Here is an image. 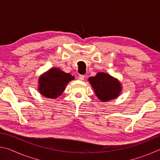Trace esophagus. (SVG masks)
I'll list each match as a JSON object with an SVG mask.
<instances>
[{
  "mask_svg": "<svg viewBox=\"0 0 160 160\" xmlns=\"http://www.w3.org/2000/svg\"><path fill=\"white\" fill-rule=\"evenodd\" d=\"M78 79L79 80H84L85 79V75H79L78 77Z\"/></svg>",
  "mask_w": 160,
  "mask_h": 160,
  "instance_id": "obj_1",
  "label": "esophagus"
}]
</instances>
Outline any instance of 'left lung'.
I'll list each match as a JSON object with an SVG mask.
<instances>
[{"mask_svg":"<svg viewBox=\"0 0 160 160\" xmlns=\"http://www.w3.org/2000/svg\"><path fill=\"white\" fill-rule=\"evenodd\" d=\"M96 95L103 102L115 99L121 91L120 82L104 72H98L96 76L89 78Z\"/></svg>","mask_w":160,"mask_h":160,"instance_id":"left-lung-1","label":"left lung"}]
</instances>
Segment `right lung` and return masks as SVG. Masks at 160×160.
<instances>
[{
	"instance_id": "right-lung-1",
	"label": "right lung",
	"mask_w": 160,
	"mask_h": 160,
	"mask_svg": "<svg viewBox=\"0 0 160 160\" xmlns=\"http://www.w3.org/2000/svg\"><path fill=\"white\" fill-rule=\"evenodd\" d=\"M74 79V76L66 73L58 68H51L39 78L40 93L48 98H56L65 90L69 81Z\"/></svg>"
}]
</instances>
